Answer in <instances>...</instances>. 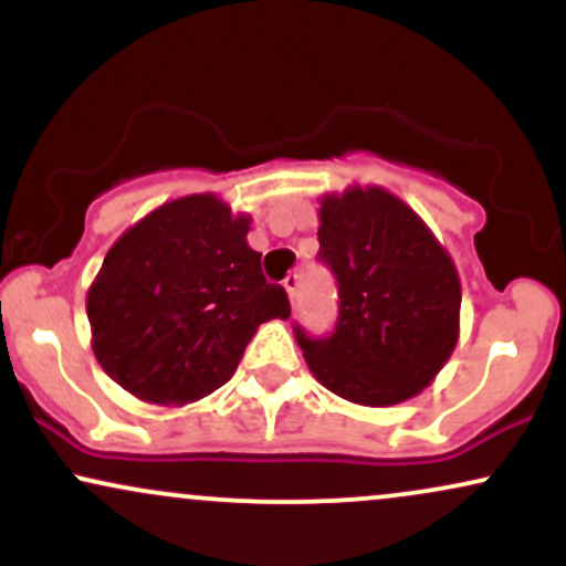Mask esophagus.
Instances as JSON below:
<instances>
[{"mask_svg":"<svg viewBox=\"0 0 566 566\" xmlns=\"http://www.w3.org/2000/svg\"><path fill=\"white\" fill-rule=\"evenodd\" d=\"M284 290H287L290 303H292V305H297V295H301V276H297V274H290L287 279H284Z\"/></svg>","mask_w":566,"mask_h":566,"instance_id":"esophagus-1","label":"esophagus"}]
</instances>
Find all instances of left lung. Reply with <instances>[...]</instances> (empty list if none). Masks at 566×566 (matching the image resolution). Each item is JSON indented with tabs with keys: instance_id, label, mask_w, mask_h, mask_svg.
I'll return each mask as SVG.
<instances>
[{
	"instance_id": "8db88e82",
	"label": "left lung",
	"mask_w": 566,
	"mask_h": 566,
	"mask_svg": "<svg viewBox=\"0 0 566 566\" xmlns=\"http://www.w3.org/2000/svg\"><path fill=\"white\" fill-rule=\"evenodd\" d=\"M319 261L337 279L333 335L295 324L314 378L365 407L412 399L439 375L460 333V279L450 252L386 188L327 193Z\"/></svg>"
}]
</instances>
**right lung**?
Instances as JSON below:
<instances>
[{
  "mask_svg": "<svg viewBox=\"0 0 566 566\" xmlns=\"http://www.w3.org/2000/svg\"><path fill=\"white\" fill-rule=\"evenodd\" d=\"M247 231L250 218L193 193L116 239L87 292L108 378L151 405H188L231 380L258 327L290 316L287 292L263 276Z\"/></svg>",
  "mask_w": 566,
  "mask_h": 566,
  "instance_id": "right-lung-1",
  "label": "right lung"
}]
</instances>
